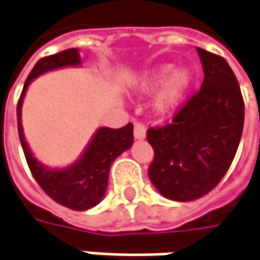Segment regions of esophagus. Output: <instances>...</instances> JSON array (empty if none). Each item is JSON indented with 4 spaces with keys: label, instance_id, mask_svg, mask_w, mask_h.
Listing matches in <instances>:
<instances>
[{
    "label": "esophagus",
    "instance_id": "obj_1",
    "mask_svg": "<svg viewBox=\"0 0 260 260\" xmlns=\"http://www.w3.org/2000/svg\"><path fill=\"white\" fill-rule=\"evenodd\" d=\"M134 137H135L137 140H143V138H145V125L143 122H138V120L134 122Z\"/></svg>",
    "mask_w": 260,
    "mask_h": 260
}]
</instances>
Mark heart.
Segmentation results:
<instances>
[{
  "label": "heart",
  "instance_id": "b5f03b06",
  "mask_svg": "<svg viewBox=\"0 0 260 260\" xmlns=\"http://www.w3.org/2000/svg\"><path fill=\"white\" fill-rule=\"evenodd\" d=\"M172 72V66H163L157 72H154L153 75L147 76L143 81V89L150 91L154 89L159 84H161L168 75ZM191 82L190 72L185 69L176 70L175 73L166 81V84L163 85L161 91L157 94L156 101H154V107L159 113H168L171 112L178 101L181 100L182 94L185 92V89L188 88V85Z\"/></svg>",
  "mask_w": 260,
  "mask_h": 260
}]
</instances>
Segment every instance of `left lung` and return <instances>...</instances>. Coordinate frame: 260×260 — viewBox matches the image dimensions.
I'll return each mask as SVG.
<instances>
[{"mask_svg":"<svg viewBox=\"0 0 260 260\" xmlns=\"http://www.w3.org/2000/svg\"><path fill=\"white\" fill-rule=\"evenodd\" d=\"M205 79L172 122L147 129L154 150L148 176L161 196L191 202L212 191L234 160L244 125L236 75L218 54L197 48Z\"/></svg>","mask_w":260,"mask_h":260,"instance_id":"8db88e82","label":"left lung"}]
</instances>
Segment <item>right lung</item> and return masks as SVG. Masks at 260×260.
I'll return each instance as SVG.
<instances>
[{"mask_svg": "<svg viewBox=\"0 0 260 260\" xmlns=\"http://www.w3.org/2000/svg\"><path fill=\"white\" fill-rule=\"evenodd\" d=\"M79 53L76 48H69L64 51L42 57L34 66L29 73L23 91L17 103V129L20 143L23 147L24 157L27 166L39 184V187L45 191L54 202L72 210H86L95 206L104 197L107 190L109 171L116 157L128 150L134 141V125L128 123L119 129L112 128H100L92 138L91 144L88 145L82 159L70 166L68 169H48L42 166L30 153L26 144L22 129V101L27 85L32 82L34 78L47 72V70L63 68V66H75L79 64Z\"/></svg>", "mask_w": 260, "mask_h": 260, "instance_id": "1", "label": "right lung"}]
</instances>
